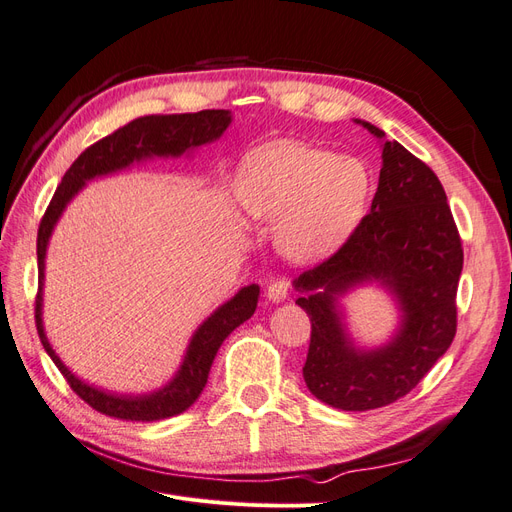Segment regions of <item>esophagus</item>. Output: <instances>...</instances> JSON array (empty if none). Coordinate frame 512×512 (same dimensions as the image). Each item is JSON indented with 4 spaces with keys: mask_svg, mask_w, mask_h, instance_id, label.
<instances>
[{
    "mask_svg": "<svg viewBox=\"0 0 512 512\" xmlns=\"http://www.w3.org/2000/svg\"><path fill=\"white\" fill-rule=\"evenodd\" d=\"M288 297V284L284 280H271L267 286V299L271 303H280L286 301Z\"/></svg>",
    "mask_w": 512,
    "mask_h": 512,
    "instance_id": "esophagus-1",
    "label": "esophagus"
}]
</instances>
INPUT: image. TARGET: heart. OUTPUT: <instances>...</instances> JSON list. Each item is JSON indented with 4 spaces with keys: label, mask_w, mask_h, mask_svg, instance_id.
<instances>
[{
    "label": "heart",
    "mask_w": 512,
    "mask_h": 512,
    "mask_svg": "<svg viewBox=\"0 0 512 512\" xmlns=\"http://www.w3.org/2000/svg\"><path fill=\"white\" fill-rule=\"evenodd\" d=\"M367 166L312 145L280 141L247 153L235 177L245 218L277 226L275 245L297 265L331 256L363 220Z\"/></svg>",
    "instance_id": "1"
}]
</instances>
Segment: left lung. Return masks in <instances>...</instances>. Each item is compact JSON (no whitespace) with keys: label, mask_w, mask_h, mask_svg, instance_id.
Returning <instances> with one entry per match:
<instances>
[{"label":"left lung","mask_w":512,"mask_h":512,"mask_svg":"<svg viewBox=\"0 0 512 512\" xmlns=\"http://www.w3.org/2000/svg\"><path fill=\"white\" fill-rule=\"evenodd\" d=\"M382 143V168L371 211L350 239L292 286L312 320L303 378L333 408L363 412L408 395L451 346L457 331L461 239L440 179L369 121L354 119ZM378 283L398 303L389 343L361 349L347 331L341 299Z\"/></svg>","instance_id":"obj_1"}]
</instances>
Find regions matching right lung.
Returning a JSON list of instances; mask_svg holds the SVG:
<instances>
[{
  "instance_id": "right-lung-1",
  "label": "right lung",
  "mask_w": 512,
  "mask_h": 512,
  "mask_svg": "<svg viewBox=\"0 0 512 512\" xmlns=\"http://www.w3.org/2000/svg\"><path fill=\"white\" fill-rule=\"evenodd\" d=\"M232 123L230 111H200L183 115H149L130 121L111 136L102 138L96 145L87 147L68 173L61 179L59 188L46 209L38 228V299H36V327L40 342L51 356L57 369L64 374L72 391L87 404L106 414L121 418V421H162L168 416H177L188 410L203 393L209 369L213 365L224 339L235 331L239 324L250 320L256 312L260 288L250 284L241 288L235 297L220 305L215 312L194 331L188 350L177 374L170 378L162 389L151 393H113L98 389V386L81 380L64 365L53 350L49 337L44 333L42 322V288H44V260L53 230L66 211L70 200L79 194L87 181L119 173L132 164H141L153 158H181L190 156L198 147L209 145L226 132Z\"/></svg>"
}]
</instances>
